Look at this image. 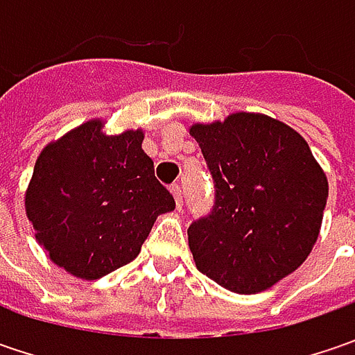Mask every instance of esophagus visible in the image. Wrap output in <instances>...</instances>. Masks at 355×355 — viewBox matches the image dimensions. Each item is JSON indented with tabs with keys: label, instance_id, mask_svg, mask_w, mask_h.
Returning <instances> with one entry per match:
<instances>
[{
	"label": "esophagus",
	"instance_id": "1",
	"mask_svg": "<svg viewBox=\"0 0 355 355\" xmlns=\"http://www.w3.org/2000/svg\"><path fill=\"white\" fill-rule=\"evenodd\" d=\"M170 191H171V196H173V199H175V205H178V209H182V187L178 184H173L170 187Z\"/></svg>",
	"mask_w": 355,
	"mask_h": 355
}]
</instances>
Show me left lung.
Returning a JSON list of instances; mask_svg holds the SVG:
<instances>
[{
  "instance_id": "obj_1",
  "label": "left lung",
  "mask_w": 355,
  "mask_h": 355,
  "mask_svg": "<svg viewBox=\"0 0 355 355\" xmlns=\"http://www.w3.org/2000/svg\"><path fill=\"white\" fill-rule=\"evenodd\" d=\"M189 134L215 182L211 215L187 229L196 266L231 293H263L312 251L328 178L306 140L266 114L235 112Z\"/></svg>"
}]
</instances>
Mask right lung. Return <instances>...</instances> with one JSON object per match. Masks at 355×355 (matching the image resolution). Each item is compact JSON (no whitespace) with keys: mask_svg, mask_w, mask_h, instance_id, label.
Wrapping results in <instances>:
<instances>
[{"mask_svg":"<svg viewBox=\"0 0 355 355\" xmlns=\"http://www.w3.org/2000/svg\"><path fill=\"white\" fill-rule=\"evenodd\" d=\"M144 130L106 134L89 120L37 157L25 213L47 257L69 275L96 280L128 265L175 201L142 150Z\"/></svg>","mask_w":355,"mask_h":355,"instance_id":"right-lung-1","label":"right lung"}]
</instances>
